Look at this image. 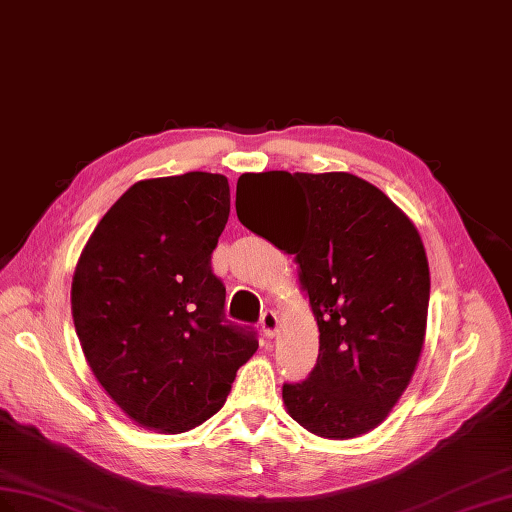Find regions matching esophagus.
Here are the masks:
<instances>
[{"label":"esophagus","mask_w":512,"mask_h":512,"mask_svg":"<svg viewBox=\"0 0 512 512\" xmlns=\"http://www.w3.org/2000/svg\"><path fill=\"white\" fill-rule=\"evenodd\" d=\"M259 326H261V334H264L266 339H272L276 334V328H279V317H276L274 311H264L261 313Z\"/></svg>","instance_id":"obj_1"}]
</instances>
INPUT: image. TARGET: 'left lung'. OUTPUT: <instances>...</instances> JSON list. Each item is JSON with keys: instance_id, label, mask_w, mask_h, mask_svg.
<instances>
[{"instance_id": "1", "label": "left lung", "mask_w": 512, "mask_h": 512, "mask_svg": "<svg viewBox=\"0 0 512 512\" xmlns=\"http://www.w3.org/2000/svg\"><path fill=\"white\" fill-rule=\"evenodd\" d=\"M285 173V171H281ZM298 195L274 246L296 255L319 328L309 377L283 384L289 416L306 431L347 440L375 429L410 384L425 343L429 264L414 223L358 175L287 173ZM266 173H244V227L264 233L255 199Z\"/></svg>"}]
</instances>
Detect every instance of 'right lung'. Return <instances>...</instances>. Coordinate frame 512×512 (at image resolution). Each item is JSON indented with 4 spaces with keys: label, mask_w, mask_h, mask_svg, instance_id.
Wrapping results in <instances>:
<instances>
[{
    "label": "right lung",
    "mask_w": 512,
    "mask_h": 512,
    "mask_svg": "<svg viewBox=\"0 0 512 512\" xmlns=\"http://www.w3.org/2000/svg\"><path fill=\"white\" fill-rule=\"evenodd\" d=\"M229 182L188 171L113 203L72 276V319L92 373L137 425L182 433L221 410L257 334L225 319L212 251Z\"/></svg>",
    "instance_id": "add662e5"
}]
</instances>
